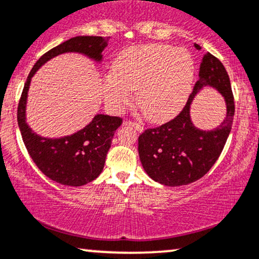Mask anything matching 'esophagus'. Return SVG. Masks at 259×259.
<instances>
[{"label": "esophagus", "mask_w": 259, "mask_h": 259, "mask_svg": "<svg viewBox=\"0 0 259 259\" xmlns=\"http://www.w3.org/2000/svg\"><path fill=\"white\" fill-rule=\"evenodd\" d=\"M124 124H126V125H132V126H134V127H136V130H139L140 133L143 132V129H145V126H143V124L137 123V122H133V120H126V122L124 123Z\"/></svg>", "instance_id": "esophagus-1"}]
</instances>
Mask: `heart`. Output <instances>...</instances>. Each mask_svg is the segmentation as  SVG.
<instances>
[{
  "mask_svg": "<svg viewBox=\"0 0 259 259\" xmlns=\"http://www.w3.org/2000/svg\"><path fill=\"white\" fill-rule=\"evenodd\" d=\"M195 63L185 49L165 44L129 48L113 62L104 78L103 96L114 111L123 110L139 90V105L146 117L162 120L183 106L191 92Z\"/></svg>",
  "mask_w": 259,
  "mask_h": 259,
  "instance_id": "obj_1",
  "label": "heart"
}]
</instances>
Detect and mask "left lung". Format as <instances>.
I'll return each mask as SVG.
<instances>
[{"instance_id":"8db88e82","label":"left lung","mask_w":259,"mask_h":259,"mask_svg":"<svg viewBox=\"0 0 259 259\" xmlns=\"http://www.w3.org/2000/svg\"><path fill=\"white\" fill-rule=\"evenodd\" d=\"M195 47L201 49L197 44ZM198 76L181 112L161 125L146 129L139 137V154L143 168L160 184L181 186L201 179L217 162L231 133L234 97L224 64L207 52L203 56ZM204 85L217 88L225 98L228 107L224 122L210 132L197 130L189 119L191 101Z\"/></svg>"}]
</instances>
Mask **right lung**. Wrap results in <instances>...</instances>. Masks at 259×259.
<instances>
[{
    "label": "right lung",
    "instance_id": "1",
    "mask_svg": "<svg viewBox=\"0 0 259 259\" xmlns=\"http://www.w3.org/2000/svg\"><path fill=\"white\" fill-rule=\"evenodd\" d=\"M107 47V37L80 35L45 52L32 68L18 105V124L25 147L37 167L51 181L63 185L81 186L94 181L104 168L112 137L122 125L120 117L97 114L80 132L63 139H44L31 132L25 120V105L31 77L41 64L63 52H82L97 61Z\"/></svg>",
    "mask_w": 259,
    "mask_h": 259
}]
</instances>
